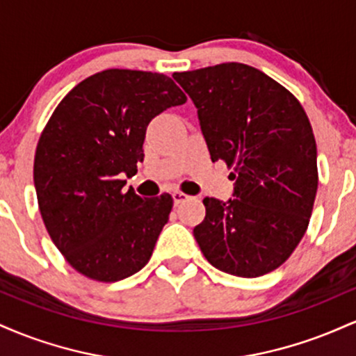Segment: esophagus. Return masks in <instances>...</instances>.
<instances>
[{"instance_id":"esophagus-1","label":"esophagus","mask_w":356,"mask_h":356,"mask_svg":"<svg viewBox=\"0 0 356 356\" xmlns=\"http://www.w3.org/2000/svg\"><path fill=\"white\" fill-rule=\"evenodd\" d=\"M172 199H174V204H175V206H179V204H182V202L189 201L191 195L184 194V192H181V191H175V192H172Z\"/></svg>"}]
</instances>
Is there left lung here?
Segmentation results:
<instances>
[{
  "instance_id": "left-lung-1",
  "label": "left lung",
  "mask_w": 356,
  "mask_h": 356,
  "mask_svg": "<svg viewBox=\"0 0 356 356\" xmlns=\"http://www.w3.org/2000/svg\"><path fill=\"white\" fill-rule=\"evenodd\" d=\"M197 107L212 162L232 169L234 199L206 197L194 227L219 271L257 277L293 254L308 229L318 189L316 142L305 108L283 85L244 63L175 72Z\"/></svg>"
}]
</instances>
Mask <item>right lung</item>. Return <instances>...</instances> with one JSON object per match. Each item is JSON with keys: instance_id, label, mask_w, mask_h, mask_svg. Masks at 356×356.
Returning a JSON list of instances; mask_svg holds the SVG:
<instances>
[{"instance_id": "obj_1", "label": "right lung", "mask_w": 356, "mask_h": 356, "mask_svg": "<svg viewBox=\"0 0 356 356\" xmlns=\"http://www.w3.org/2000/svg\"><path fill=\"white\" fill-rule=\"evenodd\" d=\"M186 100L162 73L110 68L51 113L35 152L36 197L53 244L80 275L113 283L149 263L174 202L124 191V175L144 161L149 122Z\"/></svg>"}]
</instances>
